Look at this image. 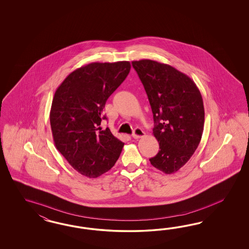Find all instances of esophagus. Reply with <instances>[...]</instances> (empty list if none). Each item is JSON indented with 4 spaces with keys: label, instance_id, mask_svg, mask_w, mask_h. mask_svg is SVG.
Segmentation results:
<instances>
[{
    "label": "esophagus",
    "instance_id": "34e87169",
    "mask_svg": "<svg viewBox=\"0 0 249 249\" xmlns=\"http://www.w3.org/2000/svg\"><path fill=\"white\" fill-rule=\"evenodd\" d=\"M144 135H145V132H144L142 128H136L135 129H134V131H133L132 137H133L134 139H140V138L143 137Z\"/></svg>",
    "mask_w": 249,
    "mask_h": 249
}]
</instances>
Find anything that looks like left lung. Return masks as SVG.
Wrapping results in <instances>:
<instances>
[{"label":"left lung","instance_id":"1","mask_svg":"<svg viewBox=\"0 0 249 249\" xmlns=\"http://www.w3.org/2000/svg\"><path fill=\"white\" fill-rule=\"evenodd\" d=\"M151 104L153 135L160 151L151 165L166 174L181 169L201 142L204 124V102L188 75L157 61H132Z\"/></svg>","mask_w":249,"mask_h":249}]
</instances>
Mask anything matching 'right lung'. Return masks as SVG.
<instances>
[{"label": "right lung", "mask_w": 249, "mask_h": 249, "mask_svg": "<svg viewBox=\"0 0 249 249\" xmlns=\"http://www.w3.org/2000/svg\"><path fill=\"white\" fill-rule=\"evenodd\" d=\"M128 61L94 62L75 69L54 92L50 125L56 149L76 172L97 178L109 171L124 143L99 127L106 101L125 80Z\"/></svg>", "instance_id": "1"}]
</instances>
